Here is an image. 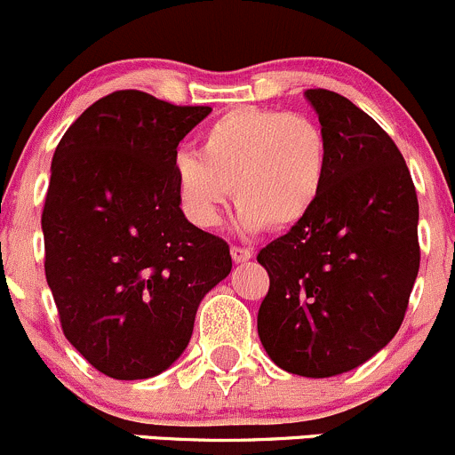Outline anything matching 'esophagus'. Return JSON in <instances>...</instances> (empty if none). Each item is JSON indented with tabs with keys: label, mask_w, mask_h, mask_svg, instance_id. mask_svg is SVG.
<instances>
[{
	"label": "esophagus",
	"mask_w": 455,
	"mask_h": 455,
	"mask_svg": "<svg viewBox=\"0 0 455 455\" xmlns=\"http://www.w3.org/2000/svg\"><path fill=\"white\" fill-rule=\"evenodd\" d=\"M231 257L235 264H246V261L252 257V251L243 246H231Z\"/></svg>",
	"instance_id": "obj_1"
}]
</instances>
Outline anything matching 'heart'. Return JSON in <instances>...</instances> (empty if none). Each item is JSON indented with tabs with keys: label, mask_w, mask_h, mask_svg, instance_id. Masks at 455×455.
<instances>
[{
	"label": "heart",
	"mask_w": 455,
	"mask_h": 455,
	"mask_svg": "<svg viewBox=\"0 0 455 455\" xmlns=\"http://www.w3.org/2000/svg\"><path fill=\"white\" fill-rule=\"evenodd\" d=\"M329 174V141L307 115L235 107L200 135V156L180 152L174 183L196 227L213 228L235 198L243 233L283 231L303 222Z\"/></svg>",
	"instance_id": "1"
}]
</instances>
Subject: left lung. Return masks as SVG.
<instances>
[{"label": "left lung", "instance_id": "8db88e82", "mask_svg": "<svg viewBox=\"0 0 455 455\" xmlns=\"http://www.w3.org/2000/svg\"><path fill=\"white\" fill-rule=\"evenodd\" d=\"M329 141V174L312 213L261 248L270 290L257 331L291 375L353 371L403 323L419 275V200L388 132L336 91L307 89Z\"/></svg>", "mask_w": 455, "mask_h": 455}]
</instances>
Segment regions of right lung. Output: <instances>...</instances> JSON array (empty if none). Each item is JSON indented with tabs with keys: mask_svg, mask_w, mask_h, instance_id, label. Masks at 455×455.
Returning a JSON list of instances; mask_svg holds the SVG:
<instances>
[{
	"mask_svg": "<svg viewBox=\"0 0 455 455\" xmlns=\"http://www.w3.org/2000/svg\"><path fill=\"white\" fill-rule=\"evenodd\" d=\"M209 113L115 91L56 146L45 279L67 340L113 379L174 364L200 300L231 272L228 243L185 218L174 183L176 148Z\"/></svg>",
	"mask_w": 455,
	"mask_h": 455,
	"instance_id": "right-lung-1",
	"label": "right lung"
}]
</instances>
